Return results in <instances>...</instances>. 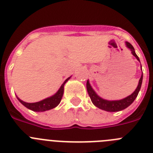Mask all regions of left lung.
<instances>
[{
    "mask_svg": "<svg viewBox=\"0 0 153 153\" xmlns=\"http://www.w3.org/2000/svg\"><path fill=\"white\" fill-rule=\"evenodd\" d=\"M126 47L131 50V53H132V55L140 61V58L136 55L134 47H132V44H129V42H126ZM142 82H143V74H142L141 77H140V81H139V84H138V86L136 87V90L131 95H129V97H126V98L123 99V100H104V99L100 97L96 93V92L93 90V88L90 86L89 80H87V82H86V89H87L89 96H90V99H91L92 102L97 107L108 112H118L127 108L133 102L135 99L137 97L138 94H139V92H140L142 86Z\"/></svg>",
    "mask_w": 153,
    "mask_h": 153,
    "instance_id": "obj_1",
    "label": "left lung"
}]
</instances>
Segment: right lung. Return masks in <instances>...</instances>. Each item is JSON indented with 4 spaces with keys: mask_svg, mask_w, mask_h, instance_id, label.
<instances>
[{
    "mask_svg": "<svg viewBox=\"0 0 153 153\" xmlns=\"http://www.w3.org/2000/svg\"><path fill=\"white\" fill-rule=\"evenodd\" d=\"M70 76L67 78V79L64 81V83L61 85L60 88L59 89V90L55 93L54 95H53L52 97H48V98L47 99H44V100H43L41 101L30 103V102H24V101L21 100V99H19L17 97V100L25 106V107H27L29 109H31V110H33V111L44 112L46 111V110H49V109H53V108H55L56 106H57L58 105H59V103L60 102V101H61V99L63 95L64 85L65 83H67V81L70 79Z\"/></svg>",
    "mask_w": 153,
    "mask_h": 153,
    "instance_id": "1",
    "label": "right lung"
}]
</instances>
